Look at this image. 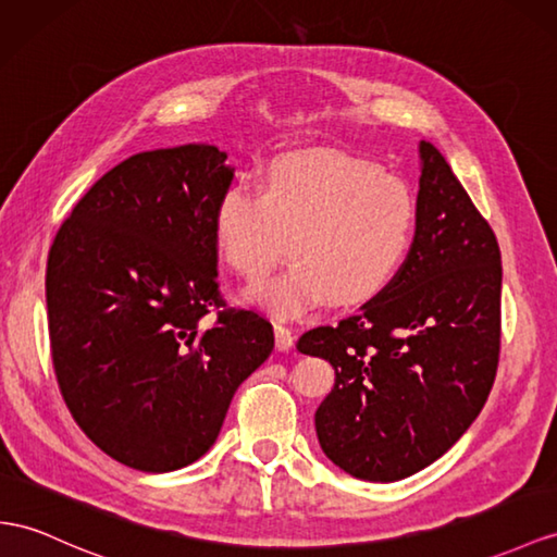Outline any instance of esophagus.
<instances>
[{
  "label": "esophagus",
  "instance_id": "obj_1",
  "mask_svg": "<svg viewBox=\"0 0 557 557\" xmlns=\"http://www.w3.org/2000/svg\"><path fill=\"white\" fill-rule=\"evenodd\" d=\"M275 346L277 350H289L294 346V332L287 324L275 322Z\"/></svg>",
  "mask_w": 557,
  "mask_h": 557
}]
</instances>
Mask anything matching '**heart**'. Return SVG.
Instances as JSON below:
<instances>
[{"mask_svg": "<svg viewBox=\"0 0 557 557\" xmlns=\"http://www.w3.org/2000/svg\"><path fill=\"white\" fill-rule=\"evenodd\" d=\"M417 209L407 185L344 152H294L270 166L265 185L227 183L213 207L221 259L259 277L287 249L292 263L256 282L249 301L282 318L376 296L411 247Z\"/></svg>", "mask_w": 557, "mask_h": 557, "instance_id": "b5f03b06", "label": "heart"}]
</instances>
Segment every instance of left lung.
Wrapping results in <instances>:
<instances>
[{
	"label": "left lung",
	"mask_w": 557,
	"mask_h": 557,
	"mask_svg": "<svg viewBox=\"0 0 557 557\" xmlns=\"http://www.w3.org/2000/svg\"><path fill=\"white\" fill-rule=\"evenodd\" d=\"M417 233L376 296L296 348L330 360L336 383L318 440L346 473L395 482L440 459L475 421L502 350V251L433 143L421 140Z\"/></svg>",
	"instance_id": "1"
}]
</instances>
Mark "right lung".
Listing matches in <instances>:
<instances>
[{
    "instance_id": "obj_1",
    "label": "right lung",
    "mask_w": 557,
    "mask_h": 557,
    "mask_svg": "<svg viewBox=\"0 0 557 557\" xmlns=\"http://www.w3.org/2000/svg\"><path fill=\"white\" fill-rule=\"evenodd\" d=\"M213 146L132 154L75 205L47 261L53 372L98 449L169 473L219 437L273 324L219 287L213 207L233 169ZM213 314V321L206 315Z\"/></svg>"
}]
</instances>
